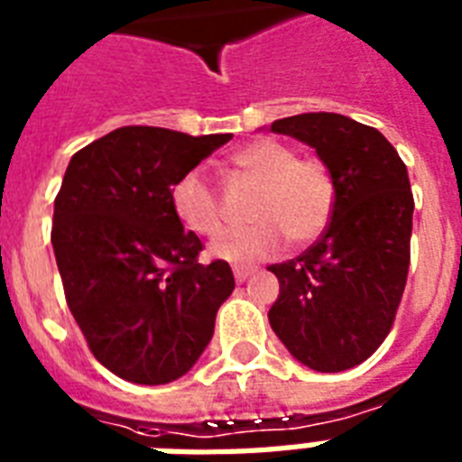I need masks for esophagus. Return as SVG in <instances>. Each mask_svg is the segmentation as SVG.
I'll return each instance as SVG.
<instances>
[{
  "label": "esophagus",
  "mask_w": 462,
  "mask_h": 462,
  "mask_svg": "<svg viewBox=\"0 0 462 462\" xmlns=\"http://www.w3.org/2000/svg\"><path fill=\"white\" fill-rule=\"evenodd\" d=\"M232 273H235V281L245 282L246 278H249V275L254 273V268H249V266H235V268H232Z\"/></svg>",
  "instance_id": "1"
}]
</instances>
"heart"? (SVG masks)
Masks as SVG:
<instances>
[{"label": "heart", "instance_id": "obj_1", "mask_svg": "<svg viewBox=\"0 0 462 462\" xmlns=\"http://www.w3.org/2000/svg\"><path fill=\"white\" fill-rule=\"evenodd\" d=\"M239 172L261 184L252 206V227L225 232L210 246L216 259L252 263L292 246L314 242L330 220L336 203L333 174L319 158H302L290 143L259 139L232 155ZM172 208L184 227L201 237H216L225 227L223 201L199 170H189L172 184Z\"/></svg>", "mask_w": 462, "mask_h": 462}]
</instances>
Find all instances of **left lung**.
Returning a JSON list of instances; mask_svg holds the SVG:
<instances>
[{
  "label": "left lung",
  "instance_id": "1",
  "mask_svg": "<svg viewBox=\"0 0 462 462\" xmlns=\"http://www.w3.org/2000/svg\"><path fill=\"white\" fill-rule=\"evenodd\" d=\"M271 129L316 148L336 203L307 252L268 266L281 282L268 321L309 369L343 372L386 340L402 300L415 210L408 167L383 134L336 112L278 119Z\"/></svg>",
  "mask_w": 462,
  "mask_h": 462
}]
</instances>
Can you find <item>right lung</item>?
Wrapping results in <instances>:
<instances>
[{"instance_id":"right-lung-1","label":"right lung","mask_w":462,"mask_h":462,"mask_svg":"<svg viewBox=\"0 0 462 462\" xmlns=\"http://www.w3.org/2000/svg\"><path fill=\"white\" fill-rule=\"evenodd\" d=\"M230 139L122 126L69 162L54 199V259L93 357L119 379L170 383L213 337L235 278L227 261H199L201 239L184 230L170 191Z\"/></svg>"}]
</instances>
